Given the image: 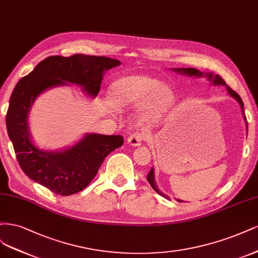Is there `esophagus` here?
Here are the masks:
<instances>
[{"instance_id": "obj_1", "label": "esophagus", "mask_w": 258, "mask_h": 258, "mask_svg": "<svg viewBox=\"0 0 258 258\" xmlns=\"http://www.w3.org/2000/svg\"><path fill=\"white\" fill-rule=\"evenodd\" d=\"M143 140H144V134H141L139 132H135V133H132V134L128 136L127 144L131 146L137 147L141 145Z\"/></svg>"}]
</instances>
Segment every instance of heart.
Segmentation results:
<instances>
[{
    "label": "heart",
    "mask_w": 258,
    "mask_h": 258,
    "mask_svg": "<svg viewBox=\"0 0 258 258\" xmlns=\"http://www.w3.org/2000/svg\"><path fill=\"white\" fill-rule=\"evenodd\" d=\"M110 103L115 108L144 102L140 115L145 121L159 119L172 102L171 90L160 81L144 75H132L114 81L109 92Z\"/></svg>",
    "instance_id": "obj_1"
}]
</instances>
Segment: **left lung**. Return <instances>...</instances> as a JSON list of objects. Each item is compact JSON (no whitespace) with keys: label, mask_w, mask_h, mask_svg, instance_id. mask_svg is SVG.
I'll list each match as a JSON object with an SVG mask.
<instances>
[{"label":"left lung","mask_w":258,"mask_h":258,"mask_svg":"<svg viewBox=\"0 0 258 258\" xmlns=\"http://www.w3.org/2000/svg\"><path fill=\"white\" fill-rule=\"evenodd\" d=\"M174 71L179 72V73H182V74L188 75V76H196V77H203V76H204V77L208 78V80H209V81L213 82V85H223V86H226V82L223 80V78H222L221 76H219V75H214L213 73H202V72H199L198 70L192 69V68H187V69H174ZM226 88H227L228 93H229L232 97H235V98L237 99L238 103H239L240 106H241V108H242V112H243V114H244L242 99H241V97L239 96V94L236 92V91L232 90L230 87L226 86ZM244 118H245V117H244ZM245 120H246V119H245ZM245 123H246V126H247V121H245ZM147 180L149 181V183H150V185L153 187V189L155 190V192H156L157 194H160L161 196H163V197H165V198H168L167 196L164 195V193H161L160 189L157 188L156 183H155V181H154V171H153V168L150 170V172L148 173ZM178 202L181 203V201H178Z\"/></svg>","instance_id":"obj_1"}]
</instances>
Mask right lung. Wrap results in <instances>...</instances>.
I'll list each match as a JSON object with an SVG mask.
<instances>
[{
	"label": "right lung",
	"instance_id": "1",
	"mask_svg": "<svg viewBox=\"0 0 258 258\" xmlns=\"http://www.w3.org/2000/svg\"><path fill=\"white\" fill-rule=\"evenodd\" d=\"M120 64L106 56L52 55L18 81L10 98L6 127L20 167L30 179L57 195L78 193L96 176L105 157L123 145L121 135L90 134L68 150L46 152L32 144L28 125L29 109L43 91L71 82L96 96L104 73Z\"/></svg>",
	"mask_w": 258,
	"mask_h": 258
}]
</instances>
